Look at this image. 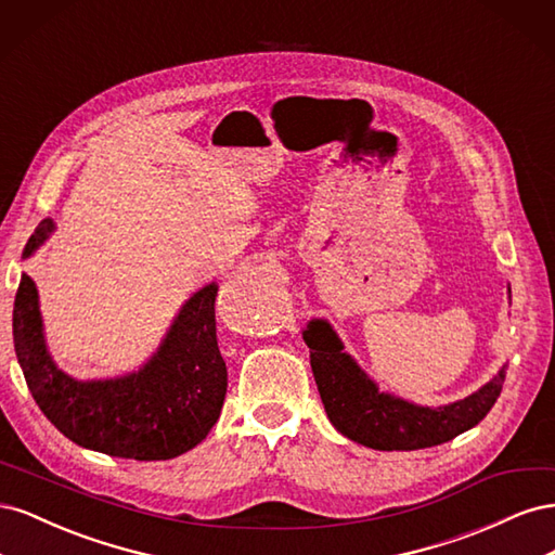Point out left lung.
Here are the masks:
<instances>
[{"label": "left lung", "mask_w": 555, "mask_h": 555, "mask_svg": "<svg viewBox=\"0 0 555 555\" xmlns=\"http://www.w3.org/2000/svg\"><path fill=\"white\" fill-rule=\"evenodd\" d=\"M310 365L331 424L345 438L379 451H414L442 444L477 426L491 412L505 384L507 365L479 391L442 408H422L379 391L324 319L304 331Z\"/></svg>", "instance_id": "left-lung-1"}]
</instances>
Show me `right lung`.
I'll list each match as a JSON object with an SVG mask.
<instances>
[{"label":"right lung","mask_w":555,"mask_h":555,"mask_svg":"<svg viewBox=\"0 0 555 555\" xmlns=\"http://www.w3.org/2000/svg\"><path fill=\"white\" fill-rule=\"evenodd\" d=\"M43 220L25 245L27 259L53 233ZM217 284L184 304L159 349L137 373L78 382L48 354L37 284L21 275L13 304V345L29 393L64 438L133 461H169L194 449L220 418L227 363L217 347Z\"/></svg>","instance_id":"obj_1"}]
</instances>
